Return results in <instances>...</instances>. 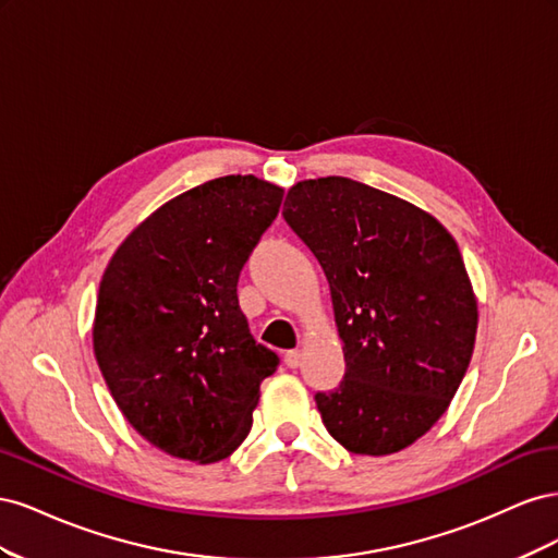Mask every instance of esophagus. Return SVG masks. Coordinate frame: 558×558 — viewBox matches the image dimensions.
<instances>
[{
    "label": "esophagus",
    "mask_w": 558,
    "mask_h": 558,
    "mask_svg": "<svg viewBox=\"0 0 558 558\" xmlns=\"http://www.w3.org/2000/svg\"><path fill=\"white\" fill-rule=\"evenodd\" d=\"M283 363L289 365V367H298V365L302 363V351H298V349H293V351H286Z\"/></svg>",
    "instance_id": "obj_1"
}]
</instances>
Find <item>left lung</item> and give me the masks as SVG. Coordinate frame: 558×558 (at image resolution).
<instances>
[{
  "label": "left lung",
  "instance_id": "8db88e82",
  "mask_svg": "<svg viewBox=\"0 0 558 558\" xmlns=\"http://www.w3.org/2000/svg\"><path fill=\"white\" fill-rule=\"evenodd\" d=\"M283 218L330 283L347 373L316 393L328 433L351 453H396L426 435L459 391L477 300L445 226L347 177L300 181Z\"/></svg>",
  "mask_w": 558,
  "mask_h": 558
}]
</instances>
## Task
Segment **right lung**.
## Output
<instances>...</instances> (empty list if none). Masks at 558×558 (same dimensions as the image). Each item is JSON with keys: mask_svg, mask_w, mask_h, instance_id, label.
I'll return each instance as SVG.
<instances>
[{"mask_svg": "<svg viewBox=\"0 0 558 558\" xmlns=\"http://www.w3.org/2000/svg\"><path fill=\"white\" fill-rule=\"evenodd\" d=\"M281 197L253 174L202 183L134 228L99 281L97 365L132 428L177 459H228L279 365L248 332L238 281Z\"/></svg>", "mask_w": 558, "mask_h": 558, "instance_id": "right-lung-1", "label": "right lung"}]
</instances>
